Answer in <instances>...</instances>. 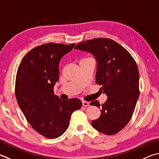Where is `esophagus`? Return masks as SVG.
I'll return each mask as SVG.
<instances>
[{"label": "esophagus", "mask_w": 159, "mask_h": 159, "mask_svg": "<svg viewBox=\"0 0 159 159\" xmlns=\"http://www.w3.org/2000/svg\"><path fill=\"white\" fill-rule=\"evenodd\" d=\"M82 104H83V106H84V107H88V106H89V102H85V101H83Z\"/></svg>", "instance_id": "obj_1"}]
</instances>
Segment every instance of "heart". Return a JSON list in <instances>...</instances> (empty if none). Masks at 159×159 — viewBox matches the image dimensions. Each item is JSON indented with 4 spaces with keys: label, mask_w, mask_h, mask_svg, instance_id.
<instances>
[{
    "label": "heart",
    "mask_w": 159,
    "mask_h": 159,
    "mask_svg": "<svg viewBox=\"0 0 159 159\" xmlns=\"http://www.w3.org/2000/svg\"><path fill=\"white\" fill-rule=\"evenodd\" d=\"M91 59H92V57H85V58H83L80 60V61H83V60H91Z\"/></svg>",
    "instance_id": "heart-1"
}]
</instances>
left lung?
Here are the masks:
<instances>
[{"label":"left lung","mask_w":159,"mask_h":159,"mask_svg":"<svg viewBox=\"0 0 159 159\" xmlns=\"http://www.w3.org/2000/svg\"><path fill=\"white\" fill-rule=\"evenodd\" d=\"M75 48L94 55L97 61L96 83L108 97L102 104L99 101L90 103L102 109L92 126L103 134H116L131 119L140 94L136 62L126 48L109 38L87 40Z\"/></svg>","instance_id":"1"}]
</instances>
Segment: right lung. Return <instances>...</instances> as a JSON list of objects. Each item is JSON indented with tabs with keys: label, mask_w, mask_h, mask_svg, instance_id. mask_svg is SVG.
I'll return each mask as SVG.
<instances>
[{
	"label": "right lung",
	"mask_w": 159,
	"mask_h": 159,
	"mask_svg": "<svg viewBox=\"0 0 159 159\" xmlns=\"http://www.w3.org/2000/svg\"><path fill=\"white\" fill-rule=\"evenodd\" d=\"M74 46L51 42L34 47L17 70L15 96L19 107L32 127L50 139L64 134L71 114L82 106L76 98L63 101L53 94L60 60Z\"/></svg>",
	"instance_id": "obj_1"
}]
</instances>
